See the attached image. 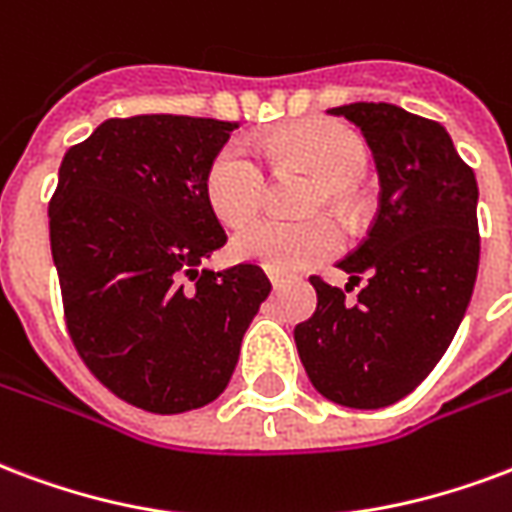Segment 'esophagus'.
Listing matches in <instances>:
<instances>
[{
	"label": "esophagus",
	"mask_w": 512,
	"mask_h": 512,
	"mask_svg": "<svg viewBox=\"0 0 512 512\" xmlns=\"http://www.w3.org/2000/svg\"><path fill=\"white\" fill-rule=\"evenodd\" d=\"M266 274H268V279H271V285H274V287L285 285V276H279L276 271H266Z\"/></svg>",
	"instance_id": "esophagus-1"
}]
</instances>
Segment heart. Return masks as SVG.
<instances>
[{
  "label": "heart",
  "instance_id": "obj_1",
  "mask_svg": "<svg viewBox=\"0 0 512 512\" xmlns=\"http://www.w3.org/2000/svg\"><path fill=\"white\" fill-rule=\"evenodd\" d=\"M268 162L276 170L304 168L317 176L309 211L325 203L333 208L352 206V184L366 173V143L355 132L331 119H306L268 132L263 140ZM268 192L263 162L241 143H227L214 154L206 170V200L225 225L238 227L255 217ZM344 236L333 219L306 222L257 219L233 238V255L252 260L279 274H298L342 252Z\"/></svg>",
  "mask_w": 512,
  "mask_h": 512
}]
</instances>
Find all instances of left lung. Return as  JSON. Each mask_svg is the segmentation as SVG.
I'll use <instances>...</instances> for the list:
<instances>
[{"mask_svg": "<svg viewBox=\"0 0 512 512\" xmlns=\"http://www.w3.org/2000/svg\"><path fill=\"white\" fill-rule=\"evenodd\" d=\"M328 113L352 121L380 176L369 236L339 260L358 301L312 276L317 309L295 347L325 399L380 410L426 380L453 342L478 279V181L442 124L391 102ZM347 285V290H350Z\"/></svg>", "mask_w": 512, "mask_h": 512, "instance_id": "obj_1", "label": "left lung"}]
</instances>
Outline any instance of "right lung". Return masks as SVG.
Segmentation results:
<instances>
[{
    "mask_svg": "<svg viewBox=\"0 0 512 512\" xmlns=\"http://www.w3.org/2000/svg\"><path fill=\"white\" fill-rule=\"evenodd\" d=\"M238 121L108 119L67 149L48 206L67 331L132 407L176 415L225 391L271 282L255 263L200 268L227 236L206 170Z\"/></svg>",
    "mask_w": 512,
    "mask_h": 512,
    "instance_id": "1",
    "label": "right lung"
}]
</instances>
